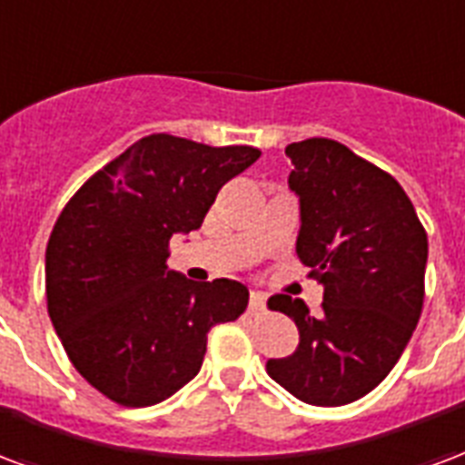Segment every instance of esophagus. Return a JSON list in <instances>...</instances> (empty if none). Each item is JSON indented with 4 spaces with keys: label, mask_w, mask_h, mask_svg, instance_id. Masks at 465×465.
Wrapping results in <instances>:
<instances>
[{
    "label": "esophagus",
    "mask_w": 465,
    "mask_h": 465,
    "mask_svg": "<svg viewBox=\"0 0 465 465\" xmlns=\"http://www.w3.org/2000/svg\"><path fill=\"white\" fill-rule=\"evenodd\" d=\"M263 308H266V298H263V293H251L249 295V311L261 312Z\"/></svg>",
    "instance_id": "34e87169"
}]
</instances>
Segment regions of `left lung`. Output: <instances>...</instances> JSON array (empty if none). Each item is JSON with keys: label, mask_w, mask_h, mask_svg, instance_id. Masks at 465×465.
I'll return each instance as SVG.
<instances>
[{"label": "left lung", "mask_w": 465, "mask_h": 465, "mask_svg": "<svg viewBox=\"0 0 465 465\" xmlns=\"http://www.w3.org/2000/svg\"><path fill=\"white\" fill-rule=\"evenodd\" d=\"M285 154L301 197L295 251L325 291L318 315L291 295L268 301L295 320L301 345L266 370L305 404L342 407L391 372L421 318L426 229L390 172L338 140H301Z\"/></svg>", "instance_id": "8db88e82"}]
</instances>
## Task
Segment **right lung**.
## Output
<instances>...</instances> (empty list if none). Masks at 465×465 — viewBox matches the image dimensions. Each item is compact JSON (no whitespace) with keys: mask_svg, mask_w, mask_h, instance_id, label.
I'll return each instance as SVG.
<instances>
[{"mask_svg":"<svg viewBox=\"0 0 465 465\" xmlns=\"http://www.w3.org/2000/svg\"><path fill=\"white\" fill-rule=\"evenodd\" d=\"M251 145L154 133L91 174L46 246V308L78 374L120 407H150L204 362L206 332L242 318L249 288L167 271L170 239L202 226L219 189L256 163Z\"/></svg>","mask_w":465,"mask_h":465,"instance_id":"right-lung-1","label":"right lung"}]
</instances>
